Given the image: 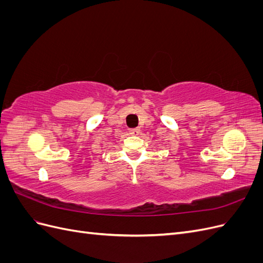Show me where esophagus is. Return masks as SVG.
Returning a JSON list of instances; mask_svg holds the SVG:
<instances>
[{
  "instance_id": "34e87169",
  "label": "esophagus",
  "mask_w": 263,
  "mask_h": 263,
  "mask_svg": "<svg viewBox=\"0 0 263 263\" xmlns=\"http://www.w3.org/2000/svg\"><path fill=\"white\" fill-rule=\"evenodd\" d=\"M139 134H140L139 128H135V129L129 130V135H132V136H139Z\"/></svg>"
}]
</instances>
